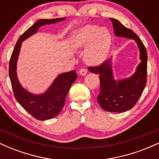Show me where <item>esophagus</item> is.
I'll return each instance as SVG.
<instances>
[{
    "mask_svg": "<svg viewBox=\"0 0 159 159\" xmlns=\"http://www.w3.org/2000/svg\"><path fill=\"white\" fill-rule=\"evenodd\" d=\"M87 69H84V68L81 69H80V70H79V74L81 75H82V76L86 75H87Z\"/></svg>",
    "mask_w": 159,
    "mask_h": 159,
    "instance_id": "esophagus-1",
    "label": "esophagus"
}]
</instances>
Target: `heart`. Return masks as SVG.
Masks as SVG:
<instances>
[{"instance_id":"1","label":"heart","mask_w":159,"mask_h":159,"mask_svg":"<svg viewBox=\"0 0 159 159\" xmlns=\"http://www.w3.org/2000/svg\"><path fill=\"white\" fill-rule=\"evenodd\" d=\"M111 44V36L106 27L88 25L75 33L72 39L74 50L86 48L84 60L87 64L98 65L106 60Z\"/></svg>"}]
</instances>
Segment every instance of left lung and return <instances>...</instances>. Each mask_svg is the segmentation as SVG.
Instances as JSON below:
<instances>
[{
  "instance_id": "1",
  "label": "left lung",
  "mask_w": 159,
  "mask_h": 159,
  "mask_svg": "<svg viewBox=\"0 0 159 159\" xmlns=\"http://www.w3.org/2000/svg\"><path fill=\"white\" fill-rule=\"evenodd\" d=\"M114 27V34L119 37L134 39L140 52V60L135 72L131 77L115 80L112 72L111 59L101 65L89 67V71L99 75L100 93L97 101L103 110L109 112H125L130 110L141 96L147 84V53L145 46L138 36L125 27L118 20L110 19Z\"/></svg>"
}]
</instances>
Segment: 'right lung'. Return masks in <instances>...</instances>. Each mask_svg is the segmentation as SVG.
I'll return each mask as SVG.
<instances>
[{
    "label": "right lung",
    "mask_w": 159,
    "mask_h": 159,
    "mask_svg": "<svg viewBox=\"0 0 159 159\" xmlns=\"http://www.w3.org/2000/svg\"><path fill=\"white\" fill-rule=\"evenodd\" d=\"M66 18L53 19H40L28 28L18 39L11 55L9 65V75L16 99L25 111L36 119L46 120L52 119L61 112L65 105L66 98L71 85L77 79L75 71L58 75L52 85L44 93L33 94L21 86L17 76V61L21 43L39 30L45 25L55 24L65 20Z\"/></svg>",
    "instance_id": "right-lung-1"
}]
</instances>
